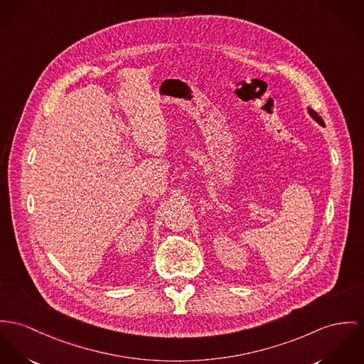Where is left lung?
Segmentation results:
<instances>
[{"instance_id": "left-lung-1", "label": "left lung", "mask_w": 364, "mask_h": 364, "mask_svg": "<svg viewBox=\"0 0 364 364\" xmlns=\"http://www.w3.org/2000/svg\"><path fill=\"white\" fill-rule=\"evenodd\" d=\"M309 113L311 114V117H313L317 123H320L321 126H324V122H323V119L318 116V113L316 112V111H313V109H309Z\"/></svg>"}]
</instances>
